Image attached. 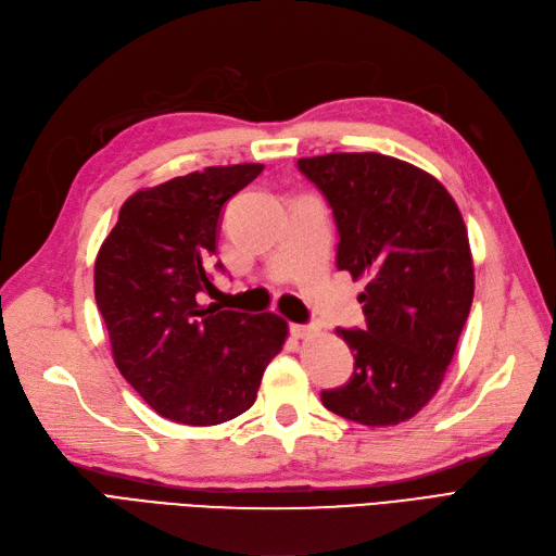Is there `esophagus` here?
Listing matches in <instances>:
<instances>
[{
	"mask_svg": "<svg viewBox=\"0 0 556 556\" xmlns=\"http://www.w3.org/2000/svg\"><path fill=\"white\" fill-rule=\"evenodd\" d=\"M292 333L294 338H311L315 333V327H308V324H294Z\"/></svg>",
	"mask_w": 556,
	"mask_h": 556,
	"instance_id": "obj_1",
	"label": "esophagus"
}]
</instances>
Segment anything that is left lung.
Masks as SVG:
<instances>
[{"instance_id":"8db88e82","label":"left lung","mask_w":556,"mask_h":556,"mask_svg":"<svg viewBox=\"0 0 556 556\" xmlns=\"http://www.w3.org/2000/svg\"><path fill=\"white\" fill-rule=\"evenodd\" d=\"M338 227L340 271L366 280V329H336L354 352L348 384L321 391L329 412L361 426L409 420L439 391L473 299L460 208L432 175L393 156L299 159Z\"/></svg>"}]
</instances>
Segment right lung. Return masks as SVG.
<instances>
[{
	"label": "right lung",
	"instance_id": "obj_1",
	"mask_svg": "<svg viewBox=\"0 0 556 556\" xmlns=\"http://www.w3.org/2000/svg\"><path fill=\"white\" fill-rule=\"evenodd\" d=\"M264 165H216L132 193L93 266L96 305L128 384L161 416L218 426L253 407L262 375L282 350L274 313L223 311L216 287L223 204Z\"/></svg>",
	"mask_w": 556,
	"mask_h": 556
}]
</instances>
